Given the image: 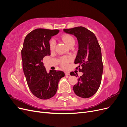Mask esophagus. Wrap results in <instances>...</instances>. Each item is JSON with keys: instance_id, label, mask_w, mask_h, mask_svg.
<instances>
[{"instance_id": "1", "label": "esophagus", "mask_w": 127, "mask_h": 127, "mask_svg": "<svg viewBox=\"0 0 127 127\" xmlns=\"http://www.w3.org/2000/svg\"><path fill=\"white\" fill-rule=\"evenodd\" d=\"M65 75H67V76L69 75V72H68V71H65Z\"/></svg>"}]
</instances>
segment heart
Masks as SVG:
<instances>
[{"label":"heart","mask_w":127,"mask_h":127,"mask_svg":"<svg viewBox=\"0 0 127 127\" xmlns=\"http://www.w3.org/2000/svg\"><path fill=\"white\" fill-rule=\"evenodd\" d=\"M62 40L66 43V44L69 47H70L71 46L74 45L75 43V40L74 38L71 35L69 34H66L64 35L61 37ZM56 45V42L54 39H51L49 42L50 49L51 51L55 49ZM71 60L70 57L69 56H64L61 57L60 58V64L61 66L64 68H66L68 67V64Z\"/></svg>","instance_id":"heart-1"}]
</instances>
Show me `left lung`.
<instances>
[{
  "label": "left lung",
  "instance_id": "8db88e82",
  "mask_svg": "<svg viewBox=\"0 0 127 127\" xmlns=\"http://www.w3.org/2000/svg\"><path fill=\"white\" fill-rule=\"evenodd\" d=\"M64 31L74 35L78 42L79 49L74 63L79 65L76 69L83 74L79 77L73 90L80 97H90L96 93L101 83L103 64L100 45L95 34L84 27L64 29ZM70 74L78 76L74 71Z\"/></svg>",
  "mask_w": 127,
  "mask_h": 127
}]
</instances>
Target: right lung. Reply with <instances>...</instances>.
<instances>
[{
    "label": "right lung",
    "instance_id": "obj_1",
    "mask_svg": "<svg viewBox=\"0 0 127 127\" xmlns=\"http://www.w3.org/2000/svg\"><path fill=\"white\" fill-rule=\"evenodd\" d=\"M59 30L37 29L25 38L22 49L23 69L29 89L36 97L47 99L54 96L64 71L50 70L47 72L42 62L43 58L50 55L49 41L59 33Z\"/></svg>",
    "mask_w": 127,
    "mask_h": 127
}]
</instances>
